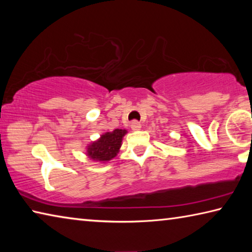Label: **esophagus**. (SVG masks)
<instances>
[{"mask_svg": "<svg viewBox=\"0 0 252 252\" xmlns=\"http://www.w3.org/2000/svg\"><path fill=\"white\" fill-rule=\"evenodd\" d=\"M131 129L134 130V131L140 130V129H141V123H140L139 121H136V120L132 121L131 122Z\"/></svg>", "mask_w": 252, "mask_h": 252, "instance_id": "1", "label": "esophagus"}]
</instances>
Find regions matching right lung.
<instances>
[{
	"label": "right lung",
	"instance_id": "obj_1",
	"mask_svg": "<svg viewBox=\"0 0 252 252\" xmlns=\"http://www.w3.org/2000/svg\"><path fill=\"white\" fill-rule=\"evenodd\" d=\"M126 130L116 129L112 132H106L101 135L97 141L88 147V156L95 161H109L117 156L121 147L123 135Z\"/></svg>",
	"mask_w": 252,
	"mask_h": 252
}]
</instances>
